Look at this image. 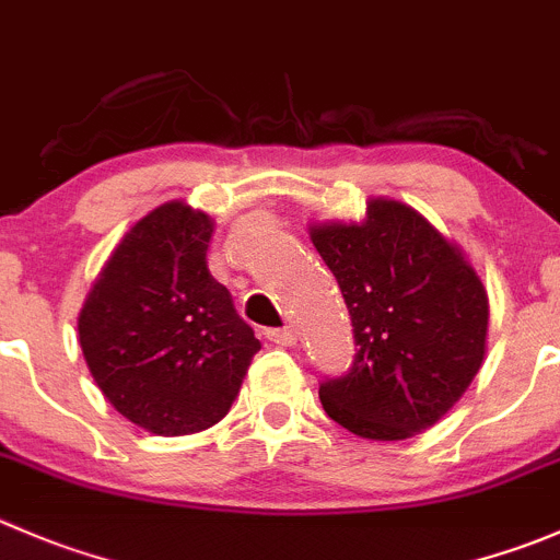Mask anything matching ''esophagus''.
Returning <instances> with one entry per match:
<instances>
[{
  "mask_svg": "<svg viewBox=\"0 0 560 560\" xmlns=\"http://www.w3.org/2000/svg\"><path fill=\"white\" fill-rule=\"evenodd\" d=\"M268 339L279 347H292L298 341V330L295 328H273V330H268Z\"/></svg>",
  "mask_w": 560,
  "mask_h": 560,
  "instance_id": "obj_1",
  "label": "esophagus"
}]
</instances>
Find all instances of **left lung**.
Returning a JSON list of instances; mask_svg holds the SVG:
<instances>
[{
  "label": "left lung",
  "mask_w": 560,
  "mask_h": 560,
  "mask_svg": "<svg viewBox=\"0 0 560 560\" xmlns=\"http://www.w3.org/2000/svg\"><path fill=\"white\" fill-rule=\"evenodd\" d=\"M352 317L355 361L319 401L347 432L407 441L438 424L487 355L490 301L463 248L410 205L366 202L363 221L308 226Z\"/></svg>",
  "instance_id": "8db88e82"
}]
</instances>
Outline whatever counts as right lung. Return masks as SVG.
<instances>
[{"label":"right lung","instance_id":"obj_1","mask_svg":"<svg viewBox=\"0 0 560 560\" xmlns=\"http://www.w3.org/2000/svg\"><path fill=\"white\" fill-rule=\"evenodd\" d=\"M213 226L183 199L150 210L125 232L79 312L95 385L153 435L219 424L262 347L210 276Z\"/></svg>","mask_w":560,"mask_h":560}]
</instances>
